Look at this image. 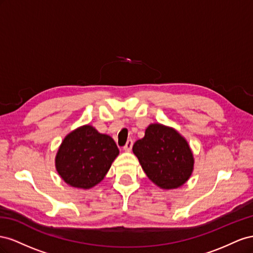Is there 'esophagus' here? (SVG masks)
Wrapping results in <instances>:
<instances>
[{
	"label": "esophagus",
	"mask_w": 253,
	"mask_h": 253,
	"mask_svg": "<svg viewBox=\"0 0 253 253\" xmlns=\"http://www.w3.org/2000/svg\"><path fill=\"white\" fill-rule=\"evenodd\" d=\"M132 145H133V141L132 140H128L126 142V145L124 146V150L125 151H130L131 148H132Z\"/></svg>",
	"instance_id": "esophagus-1"
}]
</instances>
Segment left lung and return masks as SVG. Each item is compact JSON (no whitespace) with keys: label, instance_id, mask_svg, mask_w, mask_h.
I'll return each instance as SVG.
<instances>
[{"label":"left lung","instance_id":"1","mask_svg":"<svg viewBox=\"0 0 253 253\" xmlns=\"http://www.w3.org/2000/svg\"><path fill=\"white\" fill-rule=\"evenodd\" d=\"M146 176L162 190L182 186L192 176L194 156L189 143L175 128L148 125L145 135L132 146Z\"/></svg>","mask_w":253,"mask_h":253}]
</instances>
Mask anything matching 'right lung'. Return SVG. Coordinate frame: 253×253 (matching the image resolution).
<instances>
[{"mask_svg":"<svg viewBox=\"0 0 253 253\" xmlns=\"http://www.w3.org/2000/svg\"><path fill=\"white\" fill-rule=\"evenodd\" d=\"M120 150L110 135L84 125L66 135L55 157V167L64 182L89 190L98 184L110 169Z\"/></svg>","mask_w":253,"mask_h":253,"instance_id":"1","label":"right lung"}]
</instances>
